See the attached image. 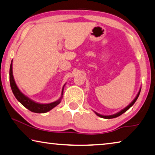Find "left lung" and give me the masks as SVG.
Segmentation results:
<instances>
[{
    "instance_id": "obj_1",
    "label": "left lung",
    "mask_w": 155,
    "mask_h": 155,
    "mask_svg": "<svg viewBox=\"0 0 155 155\" xmlns=\"http://www.w3.org/2000/svg\"><path fill=\"white\" fill-rule=\"evenodd\" d=\"M140 91H141V88H140V91H139V92H138V94H137V96H136L135 98V99L133 100V101L132 102H131V103H130L129 104H128V105L127 107H125V108H124V109H122V110H121V111H120V112L117 113V114H114V115H101V114H97L96 112H95V113H96V114L97 115H98V116L101 117H103V118H105V119H111V118H115V117H117L120 116V115H121L122 114H124V112L127 111L128 109H130V107H132V106L133 105V104H134V103H135L136 101H137V99L138 98L139 96H140Z\"/></svg>"
}]
</instances>
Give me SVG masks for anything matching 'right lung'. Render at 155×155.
<instances>
[{"instance_id":"obj_1","label":"right lung","mask_w":155,"mask_h":155,"mask_svg":"<svg viewBox=\"0 0 155 155\" xmlns=\"http://www.w3.org/2000/svg\"><path fill=\"white\" fill-rule=\"evenodd\" d=\"M9 81H10V85H11L12 90L13 91V94L16 99L18 100L20 103L22 104L23 106L26 108L28 109L29 111L34 112V113H38V114H44V113H46L49 111L50 110L53 109L57 105L60 103L61 100L63 96V91H64V87L62 89V93H61V97L60 98L58 101L53 103H49V104H40L35 102L33 101L32 100L28 98L27 96L24 95L20 90L17 87L16 84L14 81V76H13V71H12V61L10 65V69H9Z\"/></svg>"}]
</instances>
